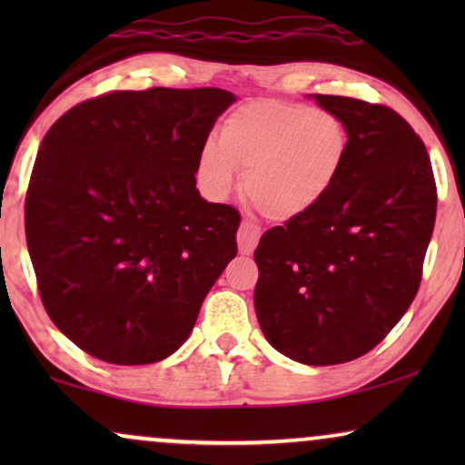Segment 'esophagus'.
<instances>
[{"instance_id":"34e87169","label":"esophagus","mask_w":465,"mask_h":465,"mask_svg":"<svg viewBox=\"0 0 465 465\" xmlns=\"http://www.w3.org/2000/svg\"><path fill=\"white\" fill-rule=\"evenodd\" d=\"M258 239H260V228L253 224V222H247V220L241 222L239 232H237L239 253H243V256H250V253L256 250Z\"/></svg>"}]
</instances>
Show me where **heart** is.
Wrapping results in <instances>:
<instances>
[{
	"label": "heart",
	"mask_w": 465,
	"mask_h": 465,
	"mask_svg": "<svg viewBox=\"0 0 465 465\" xmlns=\"http://www.w3.org/2000/svg\"><path fill=\"white\" fill-rule=\"evenodd\" d=\"M347 152V126L332 112L258 99L228 114L220 139L201 148L196 173L209 194L224 199L243 169L245 199L264 218L288 222L332 193Z\"/></svg>",
	"instance_id": "heart-1"
}]
</instances>
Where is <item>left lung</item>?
Returning <instances> with one entry per match:
<instances>
[{
  "instance_id": "obj_1",
  "label": "left lung",
  "mask_w": 465,
  "mask_h": 465,
  "mask_svg": "<svg viewBox=\"0 0 465 465\" xmlns=\"http://www.w3.org/2000/svg\"><path fill=\"white\" fill-rule=\"evenodd\" d=\"M342 120L349 152L313 212L266 231L253 307L266 341L307 366L351 361L402 320L436 220L428 150L385 105L313 94Z\"/></svg>"
}]
</instances>
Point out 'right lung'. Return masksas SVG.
Here are the masks:
<instances>
[{
	"mask_svg": "<svg viewBox=\"0 0 465 465\" xmlns=\"http://www.w3.org/2000/svg\"><path fill=\"white\" fill-rule=\"evenodd\" d=\"M234 94L114 91L50 126L25 199L44 309L93 358L154 364L193 332L237 256L241 215L196 190V163Z\"/></svg>",
	"mask_w": 465,
	"mask_h": 465,
	"instance_id": "obj_1",
	"label": "right lung"
}]
</instances>
